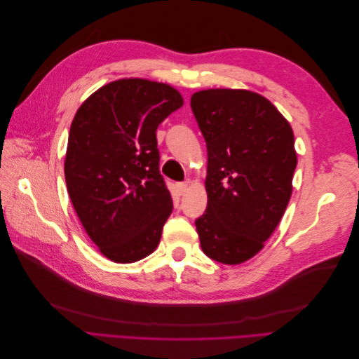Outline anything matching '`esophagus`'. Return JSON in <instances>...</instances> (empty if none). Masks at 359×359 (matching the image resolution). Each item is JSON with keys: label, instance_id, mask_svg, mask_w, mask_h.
Masks as SVG:
<instances>
[{"label": "esophagus", "instance_id": "34e87169", "mask_svg": "<svg viewBox=\"0 0 359 359\" xmlns=\"http://www.w3.org/2000/svg\"><path fill=\"white\" fill-rule=\"evenodd\" d=\"M177 187H178V191H180V193H186V191L189 190V187H190V181H184V182H180Z\"/></svg>", "mask_w": 359, "mask_h": 359}]
</instances>
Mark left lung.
<instances>
[{"label": "left lung", "instance_id": "obj_1", "mask_svg": "<svg viewBox=\"0 0 359 359\" xmlns=\"http://www.w3.org/2000/svg\"><path fill=\"white\" fill-rule=\"evenodd\" d=\"M206 142V211L194 222L203 253L238 265L264 248L283 217L297 168L287 119L264 95L215 88L191 95Z\"/></svg>", "mask_w": 359, "mask_h": 359}]
</instances>
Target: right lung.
Here are the masks:
<instances>
[{"label":"right lung","instance_id":"add662e5","mask_svg":"<svg viewBox=\"0 0 359 359\" xmlns=\"http://www.w3.org/2000/svg\"><path fill=\"white\" fill-rule=\"evenodd\" d=\"M182 103L168 83L119 79L91 94L73 118L67 191L83 229L112 262H136L160 243L173 206L156 132Z\"/></svg>","mask_w":359,"mask_h":359}]
</instances>
